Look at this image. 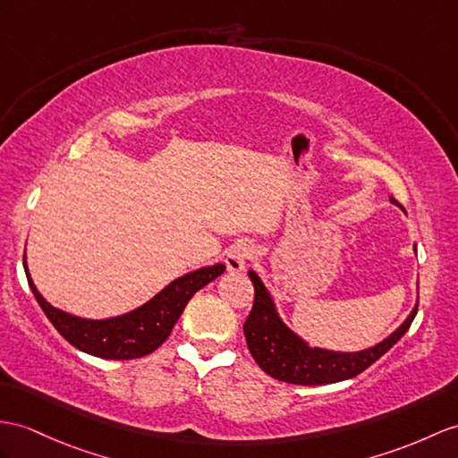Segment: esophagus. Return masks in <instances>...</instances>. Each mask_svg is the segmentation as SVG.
<instances>
[{"label":"esophagus","instance_id":"34e87169","mask_svg":"<svg viewBox=\"0 0 458 458\" xmlns=\"http://www.w3.org/2000/svg\"><path fill=\"white\" fill-rule=\"evenodd\" d=\"M252 252H254L252 244L247 242V241H244V242L241 241L237 244H233L231 250L225 256L227 270L229 272H242L244 267H247V262H249V259L252 256Z\"/></svg>","mask_w":458,"mask_h":458}]
</instances>
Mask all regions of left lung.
<instances>
[{
    "label": "left lung",
    "instance_id": "8db88e82",
    "mask_svg": "<svg viewBox=\"0 0 458 458\" xmlns=\"http://www.w3.org/2000/svg\"><path fill=\"white\" fill-rule=\"evenodd\" d=\"M390 202L398 204L390 198ZM416 250V247H414ZM254 285V305L244 322V338L254 361L277 381L292 385H330L352 378L373 365L408 332L418 313L416 307L406 320L385 340L360 352H334L310 345L297 332L289 328L277 313L274 297L254 270L249 272Z\"/></svg>",
    "mask_w": 458,
    "mask_h": 458
}]
</instances>
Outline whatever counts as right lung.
Masks as SVG:
<instances>
[{
    "instance_id": "add662e5",
    "label": "right lung",
    "mask_w": 458,
    "mask_h": 458,
    "mask_svg": "<svg viewBox=\"0 0 458 458\" xmlns=\"http://www.w3.org/2000/svg\"><path fill=\"white\" fill-rule=\"evenodd\" d=\"M29 285L40 309L62 336L77 350L103 360H136L155 352L169 338L178 317L192 295L225 272V264L202 266L176 277L143 305L110 318H83L50 305L32 282L23 259Z\"/></svg>"
}]
</instances>
